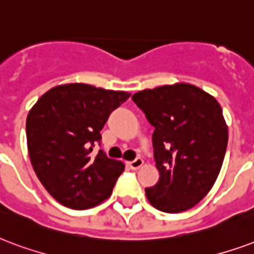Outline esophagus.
Wrapping results in <instances>:
<instances>
[{
	"label": "esophagus",
	"instance_id": "34e87169",
	"mask_svg": "<svg viewBox=\"0 0 254 254\" xmlns=\"http://www.w3.org/2000/svg\"><path fill=\"white\" fill-rule=\"evenodd\" d=\"M142 164H144V160H142L141 157H137V159H134V160L129 163V167H130L132 170H138Z\"/></svg>",
	"mask_w": 254,
	"mask_h": 254
}]
</instances>
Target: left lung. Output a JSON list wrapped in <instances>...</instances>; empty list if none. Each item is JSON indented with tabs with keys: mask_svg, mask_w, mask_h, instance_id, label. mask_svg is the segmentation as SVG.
Returning <instances> with one entry per match:
<instances>
[{
	"mask_svg": "<svg viewBox=\"0 0 254 254\" xmlns=\"http://www.w3.org/2000/svg\"><path fill=\"white\" fill-rule=\"evenodd\" d=\"M155 127L153 156L160 178L145 189L164 213H182L207 195L222 167L227 127L210 94L189 83L161 86L132 97Z\"/></svg>",
	"mask_w": 254,
	"mask_h": 254,
	"instance_id": "left-lung-1",
	"label": "left lung"
}]
</instances>
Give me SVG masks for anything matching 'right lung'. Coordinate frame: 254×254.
<instances>
[{"instance_id":"add662e5","label":"right lung","mask_w":254,"mask_h":254,"mask_svg":"<svg viewBox=\"0 0 254 254\" xmlns=\"http://www.w3.org/2000/svg\"><path fill=\"white\" fill-rule=\"evenodd\" d=\"M130 97L84 83L62 84L47 91L27 117V142L41 185L65 207L86 210L112 195L125 165L109 159L101 130L113 110Z\"/></svg>"}]
</instances>
